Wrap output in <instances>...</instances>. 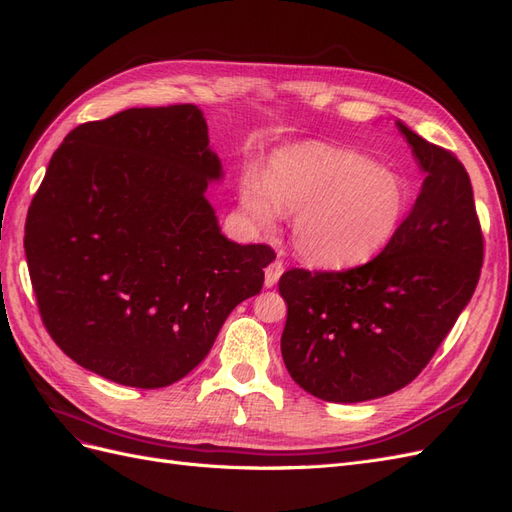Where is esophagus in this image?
<instances>
[{
    "label": "esophagus",
    "mask_w": 512,
    "mask_h": 512,
    "mask_svg": "<svg viewBox=\"0 0 512 512\" xmlns=\"http://www.w3.org/2000/svg\"><path fill=\"white\" fill-rule=\"evenodd\" d=\"M282 273H284V262L280 258H275L271 265L265 269V286L273 288L277 284V280H280Z\"/></svg>",
    "instance_id": "34e87169"
}]
</instances>
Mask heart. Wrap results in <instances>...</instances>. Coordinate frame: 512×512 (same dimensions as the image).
Wrapping results in <instances>:
<instances>
[{"label":"heart","mask_w":512,"mask_h":512,"mask_svg":"<svg viewBox=\"0 0 512 512\" xmlns=\"http://www.w3.org/2000/svg\"><path fill=\"white\" fill-rule=\"evenodd\" d=\"M241 207L271 226L275 209L292 215V243L316 267L346 269L384 250L408 211V185L361 153L322 143L273 153L265 175L247 170Z\"/></svg>","instance_id":"heart-1"}]
</instances>
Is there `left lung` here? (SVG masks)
<instances>
[{"label": "left lung", "mask_w": 512, "mask_h": 512, "mask_svg": "<svg viewBox=\"0 0 512 512\" xmlns=\"http://www.w3.org/2000/svg\"><path fill=\"white\" fill-rule=\"evenodd\" d=\"M425 170L423 190L384 250L344 271L288 269L282 356L303 391L354 404L410 384L476 290L485 239L468 170L397 123Z\"/></svg>", "instance_id": "left-lung-1"}]
</instances>
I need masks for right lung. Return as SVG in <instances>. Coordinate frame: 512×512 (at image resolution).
<instances>
[{
    "mask_svg": "<svg viewBox=\"0 0 512 512\" xmlns=\"http://www.w3.org/2000/svg\"><path fill=\"white\" fill-rule=\"evenodd\" d=\"M222 164L192 104L128 108L74 128L25 222L40 318L81 367L162 389L205 359L275 252L228 241L205 198Z\"/></svg>",
    "mask_w": 512,
    "mask_h": 512,
    "instance_id": "1",
    "label": "right lung"
}]
</instances>
